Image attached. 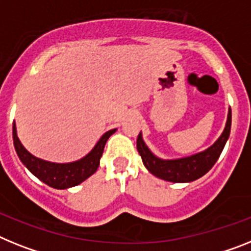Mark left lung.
<instances>
[{"mask_svg": "<svg viewBox=\"0 0 251 251\" xmlns=\"http://www.w3.org/2000/svg\"><path fill=\"white\" fill-rule=\"evenodd\" d=\"M231 130V108H228L227 121L221 136L217 139L210 148L191 156L178 159H162L158 158L151 152V150L144 143L141 132L138 136L136 148L140 154L143 163L148 171L160 178L173 183H188L201 178L202 176L210 171L213 164L217 162L219 156L221 155L226 141L230 136Z\"/></svg>", "mask_w": 251, "mask_h": 251, "instance_id": "left-lung-1", "label": "left lung"}]
</instances>
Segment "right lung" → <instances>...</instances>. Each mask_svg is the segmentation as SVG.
I'll return each instance as SVG.
<instances>
[{
  "mask_svg": "<svg viewBox=\"0 0 251 251\" xmlns=\"http://www.w3.org/2000/svg\"><path fill=\"white\" fill-rule=\"evenodd\" d=\"M116 131V128H112L110 131L104 132L97 144L91 151L79 160L72 163H53L36 158L24 148L21 141L17 138L16 125L14 124L12 135H14V145L17 155L35 177L39 178L41 182H44L49 187L56 189H67L71 187L78 186L82 182L89 178L97 171L100 165V159L103 152L106 141L111 135Z\"/></svg>",
  "mask_w": 251,
  "mask_h": 251,
  "instance_id": "right-lung-1",
  "label": "right lung"
}]
</instances>
